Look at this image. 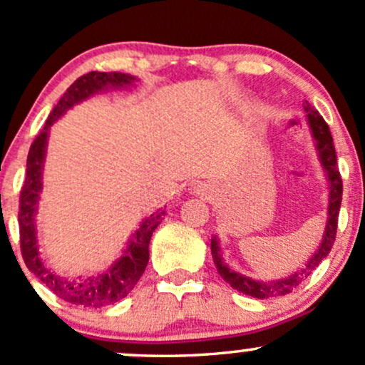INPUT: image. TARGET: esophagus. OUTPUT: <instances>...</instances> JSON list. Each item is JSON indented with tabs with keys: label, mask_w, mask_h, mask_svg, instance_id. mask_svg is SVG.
<instances>
[{
	"label": "esophagus",
	"mask_w": 365,
	"mask_h": 365,
	"mask_svg": "<svg viewBox=\"0 0 365 365\" xmlns=\"http://www.w3.org/2000/svg\"><path fill=\"white\" fill-rule=\"evenodd\" d=\"M215 187L211 185V183H199V185L195 187V194L199 195H206V197H211L215 194Z\"/></svg>",
	"instance_id": "esophagus-1"
}]
</instances>
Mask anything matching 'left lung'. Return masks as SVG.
<instances>
[{"instance_id":"obj_1","label":"left lung","mask_w":365,"mask_h":365,"mask_svg":"<svg viewBox=\"0 0 365 365\" xmlns=\"http://www.w3.org/2000/svg\"><path fill=\"white\" fill-rule=\"evenodd\" d=\"M305 113H307L309 125H311L314 140H316V148L319 150V158L322 166H324L326 173H328L329 180V206H328V225H326L324 237H322L321 247L317 249V252L312 255L311 261L299 271V273L288 276L284 279H278V282L264 283V282H255L252 278H247V276L235 273V271H230V267L223 262L221 257L220 245H217L216 238L211 240V254L212 261L216 264V269L220 273L221 278L230 284L235 290L245 293V295L255 297V299H271V297H279L287 295L295 290L300 283L304 282L307 276L319 266L322 259L329 254L331 247L334 244V238H336V228H338V215H340V206H341V194H343V183L340 177V170H338V161H336V153H334V144L333 137H331L329 127L326 123L324 118L319 115V111H316L314 108L305 101L304 106Z\"/></svg>"}]
</instances>
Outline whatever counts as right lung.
<instances>
[{
	"label": "right lung",
	"instance_id": "add662e5",
	"mask_svg": "<svg viewBox=\"0 0 365 365\" xmlns=\"http://www.w3.org/2000/svg\"><path fill=\"white\" fill-rule=\"evenodd\" d=\"M137 78L132 75L120 72H91L82 75L66 89L60 103L49 113L44 128L37 133L32 142L27 156V175L20 190V206H19V226H20V250L25 266L31 273L43 282L54 295L60 297L65 302L82 307H104L118 300L125 299L133 290L142 273L145 271L149 261V242L153 232L159 225L161 215H150V217L140 225V228L130 238L127 250L121 255L118 262L111 266L106 273L92 276L87 279H63L58 274L51 273L44 262L41 261L37 252L36 242V226L34 215L37 197L41 192V170H43L46 140H48V130L66 110L73 104L83 101L94 92L106 89V87H123L135 82Z\"/></svg>",
	"mask_w": 365,
	"mask_h": 365
}]
</instances>
